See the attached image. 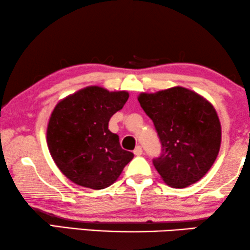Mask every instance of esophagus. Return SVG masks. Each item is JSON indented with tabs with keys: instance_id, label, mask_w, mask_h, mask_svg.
Segmentation results:
<instances>
[{
	"instance_id": "1",
	"label": "esophagus",
	"mask_w": 250,
	"mask_h": 250,
	"mask_svg": "<svg viewBox=\"0 0 250 250\" xmlns=\"http://www.w3.org/2000/svg\"><path fill=\"white\" fill-rule=\"evenodd\" d=\"M133 154H135L136 156H140L143 154V148H142V146H137L136 147V149L133 150Z\"/></svg>"
}]
</instances>
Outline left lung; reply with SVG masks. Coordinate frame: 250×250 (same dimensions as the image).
Here are the masks:
<instances>
[{
    "mask_svg": "<svg viewBox=\"0 0 250 250\" xmlns=\"http://www.w3.org/2000/svg\"><path fill=\"white\" fill-rule=\"evenodd\" d=\"M140 106L152 119L162 144L153 160L162 180L172 188H186L199 181L220 152V119L202 95L175 86L156 93H140Z\"/></svg>",
    "mask_w": 250,
    "mask_h": 250,
    "instance_id": "left-lung-1",
    "label": "left lung"
}]
</instances>
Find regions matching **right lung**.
<instances>
[{"instance_id":"1","label":"right lung","mask_w":250,"mask_h":250,"mask_svg":"<svg viewBox=\"0 0 250 250\" xmlns=\"http://www.w3.org/2000/svg\"><path fill=\"white\" fill-rule=\"evenodd\" d=\"M129 98L125 90L88 86L55 105L46 139L56 167L73 184L94 190L114 184L133 154L121 148L119 136L108 130L112 115Z\"/></svg>"}]
</instances>
